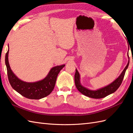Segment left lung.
I'll return each mask as SVG.
<instances>
[{"instance_id": "obj_1", "label": "left lung", "mask_w": 133, "mask_h": 133, "mask_svg": "<svg viewBox=\"0 0 133 133\" xmlns=\"http://www.w3.org/2000/svg\"><path fill=\"white\" fill-rule=\"evenodd\" d=\"M129 60L127 66L124 68V69L122 71L121 74H120L119 76V77L117 79H116L114 82H112L111 84H109V85L96 90H90L89 89H88V88L83 87L81 83H80V74L78 70L76 69L75 74L74 75L75 86L78 89V90L81 92L82 94L87 96H88V97L94 99L103 98L113 93V92H114L118 89L123 82L125 73L126 70L127 69V68L129 66Z\"/></svg>"}]
</instances>
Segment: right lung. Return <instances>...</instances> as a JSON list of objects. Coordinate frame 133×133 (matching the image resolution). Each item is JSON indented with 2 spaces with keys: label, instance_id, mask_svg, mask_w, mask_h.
Masks as SVG:
<instances>
[{
  "label": "right lung",
  "instance_id": "right-lung-1",
  "mask_svg": "<svg viewBox=\"0 0 133 133\" xmlns=\"http://www.w3.org/2000/svg\"><path fill=\"white\" fill-rule=\"evenodd\" d=\"M9 49L5 55V65L9 82L11 87L20 94L30 99H40L49 95L53 90L56 80L60 71L65 65L52 68L46 77L42 80L33 82H25L19 79L12 71L8 60Z\"/></svg>",
  "mask_w": 133,
  "mask_h": 133
}]
</instances>
